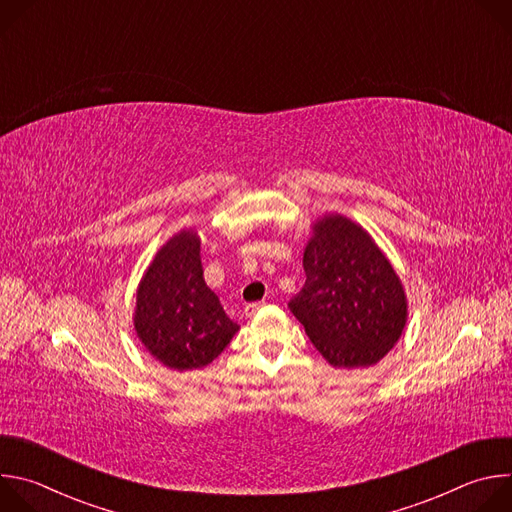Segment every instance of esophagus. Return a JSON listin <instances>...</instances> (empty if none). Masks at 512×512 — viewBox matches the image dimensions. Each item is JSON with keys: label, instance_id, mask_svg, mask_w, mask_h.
<instances>
[{"label": "esophagus", "instance_id": "34e87169", "mask_svg": "<svg viewBox=\"0 0 512 512\" xmlns=\"http://www.w3.org/2000/svg\"><path fill=\"white\" fill-rule=\"evenodd\" d=\"M265 306V302H257V304H247L245 306V310H243V314H245V318H253L261 308Z\"/></svg>", "mask_w": 512, "mask_h": 512}]
</instances>
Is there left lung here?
I'll use <instances>...</instances> for the list:
<instances>
[{"label":"left lung","mask_w":512,"mask_h":512,"mask_svg":"<svg viewBox=\"0 0 512 512\" xmlns=\"http://www.w3.org/2000/svg\"><path fill=\"white\" fill-rule=\"evenodd\" d=\"M306 283L287 308L334 369L377 364L407 324V294L395 267L352 218L326 212L304 249Z\"/></svg>","instance_id":"8db88e82"}]
</instances>
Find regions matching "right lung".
I'll return each instance as SVG.
<instances>
[{
    "instance_id": "obj_1",
    "label": "right lung",
    "mask_w": 512,
    "mask_h": 512,
    "mask_svg": "<svg viewBox=\"0 0 512 512\" xmlns=\"http://www.w3.org/2000/svg\"><path fill=\"white\" fill-rule=\"evenodd\" d=\"M202 273L200 235L188 227L160 247L137 285L135 334L172 371L204 369L239 332Z\"/></svg>"
}]
</instances>
